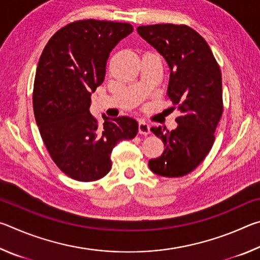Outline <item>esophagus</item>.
Returning <instances> with one entry per match:
<instances>
[{
    "instance_id": "1",
    "label": "esophagus",
    "mask_w": 260,
    "mask_h": 260,
    "mask_svg": "<svg viewBox=\"0 0 260 260\" xmlns=\"http://www.w3.org/2000/svg\"><path fill=\"white\" fill-rule=\"evenodd\" d=\"M139 133L143 135L150 134V126L147 124L146 121H140L139 122Z\"/></svg>"
}]
</instances>
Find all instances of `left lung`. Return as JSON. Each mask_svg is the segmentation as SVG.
<instances>
[{"label":"left lung","mask_w":260,"mask_h":260,"mask_svg":"<svg viewBox=\"0 0 260 260\" xmlns=\"http://www.w3.org/2000/svg\"><path fill=\"white\" fill-rule=\"evenodd\" d=\"M138 33L169 64L167 96L173 109L181 112L173 131L151 127L165 150L149 160V169L161 177H183L204 160L213 146L223 111L221 71L208 43L187 25L139 26Z\"/></svg>","instance_id":"left-lung-1"}]
</instances>
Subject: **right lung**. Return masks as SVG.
Wrapping results in <instances>:
<instances>
[{"mask_svg": "<svg viewBox=\"0 0 260 260\" xmlns=\"http://www.w3.org/2000/svg\"><path fill=\"white\" fill-rule=\"evenodd\" d=\"M132 32L133 26L127 23L73 21L52 35L39 59L33 87L35 120L51 159L77 181L105 177L114 146L138 134L133 118L105 117L100 125L89 112L91 91L104 81L110 52Z\"/></svg>", "mask_w": 260, "mask_h": 260, "instance_id": "1", "label": "right lung"}]
</instances>
